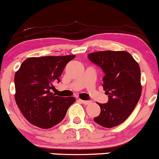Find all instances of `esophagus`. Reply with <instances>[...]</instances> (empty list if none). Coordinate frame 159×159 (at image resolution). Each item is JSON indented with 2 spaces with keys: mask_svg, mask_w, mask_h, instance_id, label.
<instances>
[{
  "mask_svg": "<svg viewBox=\"0 0 159 159\" xmlns=\"http://www.w3.org/2000/svg\"><path fill=\"white\" fill-rule=\"evenodd\" d=\"M79 101L82 103L85 104V105H89L90 103V101H86V100H83V99H79Z\"/></svg>",
  "mask_w": 159,
  "mask_h": 159,
  "instance_id": "1",
  "label": "esophagus"
}]
</instances>
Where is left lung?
<instances>
[{"instance_id":"1","label":"left lung","mask_w":159,"mask_h":159,"mask_svg":"<svg viewBox=\"0 0 159 159\" xmlns=\"http://www.w3.org/2000/svg\"><path fill=\"white\" fill-rule=\"evenodd\" d=\"M88 58L104 72L102 86L109 96L106 103H98L101 112L94 121L105 128L120 125L130 116L142 94L139 63L126 51H99Z\"/></svg>"}]
</instances>
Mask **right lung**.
<instances>
[{
  "instance_id": "1",
  "label": "right lung",
  "mask_w": 159,
  "mask_h": 159,
  "mask_svg": "<svg viewBox=\"0 0 159 159\" xmlns=\"http://www.w3.org/2000/svg\"><path fill=\"white\" fill-rule=\"evenodd\" d=\"M75 55L30 57L15 73V101L28 122L41 129H50L64 119L76 101L73 96L61 97L51 93L60 82L66 65Z\"/></svg>"
}]
</instances>
